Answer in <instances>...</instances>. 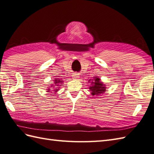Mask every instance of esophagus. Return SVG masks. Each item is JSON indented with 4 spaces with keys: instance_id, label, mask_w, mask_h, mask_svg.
<instances>
[{
    "instance_id": "obj_1",
    "label": "esophagus",
    "mask_w": 154,
    "mask_h": 154,
    "mask_svg": "<svg viewBox=\"0 0 154 154\" xmlns=\"http://www.w3.org/2000/svg\"><path fill=\"white\" fill-rule=\"evenodd\" d=\"M72 78L73 79H79V74L77 73H73Z\"/></svg>"
}]
</instances>
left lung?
Here are the masks:
<instances>
[{
    "label": "left lung",
    "mask_w": 154,
    "mask_h": 154,
    "mask_svg": "<svg viewBox=\"0 0 154 154\" xmlns=\"http://www.w3.org/2000/svg\"><path fill=\"white\" fill-rule=\"evenodd\" d=\"M88 82H91V86H89V89L91 91L92 96H98L104 93L106 91V85L103 84L100 77L95 76L92 81L90 79Z\"/></svg>",
    "instance_id": "left-lung-1"
}]
</instances>
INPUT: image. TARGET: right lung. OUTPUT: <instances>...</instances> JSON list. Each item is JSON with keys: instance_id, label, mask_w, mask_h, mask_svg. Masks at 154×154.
<instances>
[{"instance_id": "add662e5", "label": "right lung", "mask_w": 154, "mask_h": 154, "mask_svg": "<svg viewBox=\"0 0 154 154\" xmlns=\"http://www.w3.org/2000/svg\"><path fill=\"white\" fill-rule=\"evenodd\" d=\"M63 81H62V79H60V78H55V79H54V82H53V83L50 86V87H47L48 88L46 89V91H47L48 92H52V91H53L54 92H58V91H59V89H60V88L61 87V86L62 85V84H63ZM52 89L53 90H52L51 89Z\"/></svg>"}]
</instances>
